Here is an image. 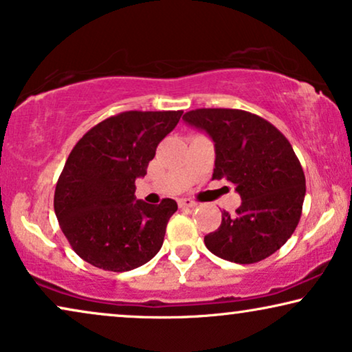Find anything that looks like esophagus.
<instances>
[{"instance_id": "34e87169", "label": "esophagus", "mask_w": 352, "mask_h": 352, "mask_svg": "<svg viewBox=\"0 0 352 352\" xmlns=\"http://www.w3.org/2000/svg\"><path fill=\"white\" fill-rule=\"evenodd\" d=\"M177 204H179V208H194V206H197V201L192 199H181Z\"/></svg>"}]
</instances>
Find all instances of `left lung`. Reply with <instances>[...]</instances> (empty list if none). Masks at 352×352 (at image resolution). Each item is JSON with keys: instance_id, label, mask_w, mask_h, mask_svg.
Wrapping results in <instances>:
<instances>
[{"instance_id": "obj_1", "label": "left lung", "mask_w": 352, "mask_h": 352, "mask_svg": "<svg viewBox=\"0 0 352 352\" xmlns=\"http://www.w3.org/2000/svg\"><path fill=\"white\" fill-rule=\"evenodd\" d=\"M182 120L214 142L213 179H228L242 197L230 216L205 235L216 256L253 264L276 253L300 223L306 179L288 139L259 115L239 109H195Z\"/></svg>"}]
</instances>
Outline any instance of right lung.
<instances>
[{"label":"right lung","mask_w":352,"mask_h":352,"mask_svg":"<svg viewBox=\"0 0 352 352\" xmlns=\"http://www.w3.org/2000/svg\"><path fill=\"white\" fill-rule=\"evenodd\" d=\"M182 110H129L89 129L67 158L54 192V211L70 247L86 263L124 272L155 256L177 204L136 200L157 146Z\"/></svg>","instance_id":"obj_1"}]
</instances>
